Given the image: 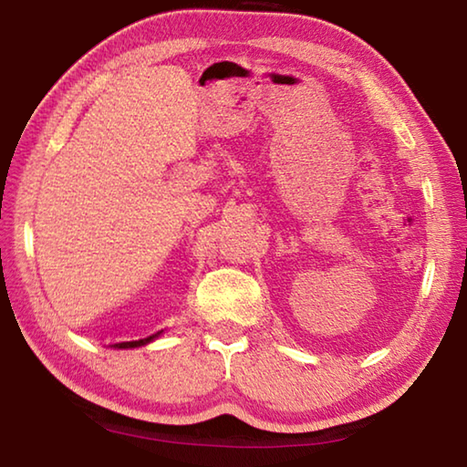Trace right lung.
I'll return each instance as SVG.
<instances>
[{
  "instance_id": "1",
  "label": "right lung",
  "mask_w": 467,
  "mask_h": 467,
  "mask_svg": "<svg viewBox=\"0 0 467 467\" xmlns=\"http://www.w3.org/2000/svg\"><path fill=\"white\" fill-rule=\"evenodd\" d=\"M161 336V331H156V334L148 336V337H141V339H133V342H121V344H115V348H138V346H144L148 342H152L154 337Z\"/></svg>"
}]
</instances>
